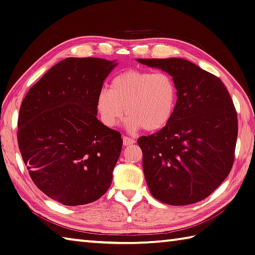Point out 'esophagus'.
Instances as JSON below:
<instances>
[{
	"instance_id": "34e87169",
	"label": "esophagus",
	"mask_w": 255,
	"mask_h": 255,
	"mask_svg": "<svg viewBox=\"0 0 255 255\" xmlns=\"http://www.w3.org/2000/svg\"><path fill=\"white\" fill-rule=\"evenodd\" d=\"M135 142H136V141H135L134 138H131L128 136H123V145H124V146H129V145L134 144Z\"/></svg>"
}]
</instances>
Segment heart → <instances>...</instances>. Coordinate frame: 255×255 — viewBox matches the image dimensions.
<instances>
[{"label": "heart", "instance_id": "obj_1", "mask_svg": "<svg viewBox=\"0 0 255 255\" xmlns=\"http://www.w3.org/2000/svg\"><path fill=\"white\" fill-rule=\"evenodd\" d=\"M96 105L101 121L109 128L119 126L127 111L128 129L154 132L173 119L177 87L166 72L131 69L114 77L109 90L99 91Z\"/></svg>", "mask_w": 255, "mask_h": 255}]
</instances>
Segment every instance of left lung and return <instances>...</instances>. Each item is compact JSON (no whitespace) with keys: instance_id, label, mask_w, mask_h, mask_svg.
I'll return each instance as SVG.
<instances>
[{"instance_id":"obj_1","label":"left lung","mask_w":255,"mask_h":255,"mask_svg":"<svg viewBox=\"0 0 255 255\" xmlns=\"http://www.w3.org/2000/svg\"><path fill=\"white\" fill-rule=\"evenodd\" d=\"M166 71L177 87L170 122L137 139L150 194L167 205L207 198L229 175L235 160L238 117L232 99L215 75L186 59H136Z\"/></svg>"}]
</instances>
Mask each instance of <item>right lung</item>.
<instances>
[{"label":"right lung","instance_id":"obj_1","mask_svg":"<svg viewBox=\"0 0 255 255\" xmlns=\"http://www.w3.org/2000/svg\"><path fill=\"white\" fill-rule=\"evenodd\" d=\"M116 66V60L69 57L51 67L20 106L23 160L34 184L59 204H90L110 188L122 138L98 120L96 101Z\"/></svg>","mask_w":255,"mask_h":255}]
</instances>
